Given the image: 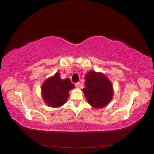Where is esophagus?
I'll return each instance as SVG.
<instances>
[{
	"instance_id": "1",
	"label": "esophagus",
	"mask_w": 154,
	"mask_h": 154,
	"mask_svg": "<svg viewBox=\"0 0 154 154\" xmlns=\"http://www.w3.org/2000/svg\"><path fill=\"white\" fill-rule=\"evenodd\" d=\"M75 86H76V87L79 88V87H80V83H79V82H78V83H75Z\"/></svg>"
}]
</instances>
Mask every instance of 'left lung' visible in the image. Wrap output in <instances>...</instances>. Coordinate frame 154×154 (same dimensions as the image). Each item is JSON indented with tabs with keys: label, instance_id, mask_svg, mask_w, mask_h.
I'll return each instance as SVG.
<instances>
[{
	"label": "left lung",
	"instance_id": "obj_1",
	"mask_svg": "<svg viewBox=\"0 0 154 154\" xmlns=\"http://www.w3.org/2000/svg\"><path fill=\"white\" fill-rule=\"evenodd\" d=\"M85 78V88L82 90L90 105L96 109L107 106L112 100L114 91L108 78L94 71H90Z\"/></svg>",
	"mask_w": 154,
	"mask_h": 154
}]
</instances>
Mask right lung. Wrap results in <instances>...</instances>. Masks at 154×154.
Instances as JSON below:
<instances>
[{"label": "right lung", "instance_id": "add662e5", "mask_svg": "<svg viewBox=\"0 0 154 154\" xmlns=\"http://www.w3.org/2000/svg\"><path fill=\"white\" fill-rule=\"evenodd\" d=\"M75 88L70 79L60 78V73L56 72L45 79L41 87L42 97L49 107H58L67 102L69 90Z\"/></svg>", "mask_w": 154, "mask_h": 154}]
</instances>
